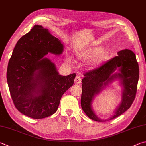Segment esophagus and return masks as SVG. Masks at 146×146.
<instances>
[{
    "label": "esophagus",
    "mask_w": 146,
    "mask_h": 146,
    "mask_svg": "<svg viewBox=\"0 0 146 146\" xmlns=\"http://www.w3.org/2000/svg\"><path fill=\"white\" fill-rule=\"evenodd\" d=\"M81 78L79 76H76L75 78V83L76 84H81Z\"/></svg>",
    "instance_id": "obj_1"
}]
</instances>
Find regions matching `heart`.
I'll list each match as a JSON object with an SVG mask.
<instances>
[{"label": "heart", "mask_w": 146, "mask_h": 146, "mask_svg": "<svg viewBox=\"0 0 146 146\" xmlns=\"http://www.w3.org/2000/svg\"><path fill=\"white\" fill-rule=\"evenodd\" d=\"M77 59L81 62H89V65L91 68H96L107 62L111 57L109 50H104V48L100 46L87 47L78 52L76 54ZM69 62H72L71 57H68Z\"/></svg>", "instance_id": "obj_1"}]
</instances>
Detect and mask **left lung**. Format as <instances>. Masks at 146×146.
<instances>
[{
  "label": "left lung",
  "mask_w": 146,
  "mask_h": 146,
  "mask_svg": "<svg viewBox=\"0 0 146 146\" xmlns=\"http://www.w3.org/2000/svg\"><path fill=\"white\" fill-rule=\"evenodd\" d=\"M117 55L100 68L84 74L81 107L92 120L103 122L117 117L131 107L135 98L139 78V68L135 55L128 49L121 50ZM116 81L122 87L121 102L112 117L107 120L101 119L95 113L92 103L97 95Z\"/></svg>",
  "instance_id": "8db88e82"
}]
</instances>
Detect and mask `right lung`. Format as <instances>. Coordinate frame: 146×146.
Returning <instances> with one entry per match:
<instances>
[{
    "mask_svg": "<svg viewBox=\"0 0 146 146\" xmlns=\"http://www.w3.org/2000/svg\"><path fill=\"white\" fill-rule=\"evenodd\" d=\"M64 44L47 29L35 25L16 44L7 66V81L16 108L23 115L43 119L56 112L76 74L59 75L48 53L60 55Z\"/></svg>",
    "mask_w": 146,
    "mask_h": 146,
    "instance_id": "right-lung-1",
    "label": "right lung"
}]
</instances>
